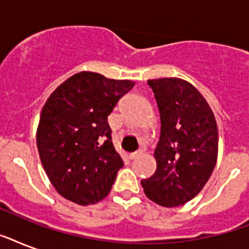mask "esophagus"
<instances>
[{"label":"esophagus","instance_id":"esophagus-1","mask_svg":"<svg viewBox=\"0 0 249 249\" xmlns=\"http://www.w3.org/2000/svg\"><path fill=\"white\" fill-rule=\"evenodd\" d=\"M142 154V151H136V152H132V154H129V158L130 159H136V158H138V156Z\"/></svg>","mask_w":249,"mask_h":249}]
</instances>
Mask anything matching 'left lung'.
I'll list each match as a JSON object with an SVG mask.
<instances>
[{
    "label": "left lung",
    "instance_id": "left-lung-1",
    "mask_svg": "<svg viewBox=\"0 0 249 249\" xmlns=\"http://www.w3.org/2000/svg\"><path fill=\"white\" fill-rule=\"evenodd\" d=\"M159 107L156 172L142 179L146 196L178 207L200 193L217 161L218 132L212 109L195 86L182 79L148 80Z\"/></svg>",
    "mask_w": 249,
    "mask_h": 249
}]
</instances>
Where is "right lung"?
<instances>
[{
  "label": "right lung",
  "mask_w": 249,
  "mask_h": 249,
  "mask_svg": "<svg viewBox=\"0 0 249 249\" xmlns=\"http://www.w3.org/2000/svg\"><path fill=\"white\" fill-rule=\"evenodd\" d=\"M130 80L80 72L56 88L45 103L37 148L49 179L63 197L80 205L105 199L124 161L112 144L107 117Z\"/></svg>",
  "instance_id": "right-lung-1"
}]
</instances>
